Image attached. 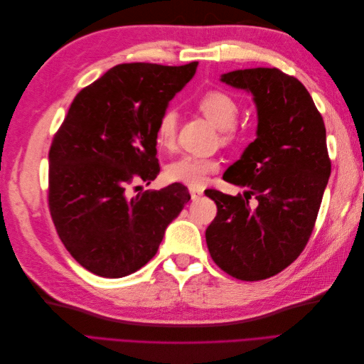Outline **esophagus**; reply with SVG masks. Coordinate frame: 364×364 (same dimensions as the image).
I'll list each match as a JSON object with an SVG mask.
<instances>
[{
  "label": "esophagus",
  "instance_id": "34e87169",
  "mask_svg": "<svg viewBox=\"0 0 364 364\" xmlns=\"http://www.w3.org/2000/svg\"><path fill=\"white\" fill-rule=\"evenodd\" d=\"M190 194H191L193 200H199L200 197L203 196V190L197 188V186H190Z\"/></svg>",
  "mask_w": 364,
  "mask_h": 364
}]
</instances>
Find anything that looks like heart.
<instances>
[{
    "instance_id": "1",
    "label": "heart",
    "mask_w": 364,
    "mask_h": 364,
    "mask_svg": "<svg viewBox=\"0 0 364 364\" xmlns=\"http://www.w3.org/2000/svg\"><path fill=\"white\" fill-rule=\"evenodd\" d=\"M199 111L213 123L222 129V141L230 144L238 138V129L234 126L240 114L238 103L232 95L225 91H208L197 100ZM178 138V114L173 109L164 111L156 124V144L162 150H173ZM220 164L214 158L183 155L171 161L165 167V178L170 182L202 186L209 174L215 173Z\"/></svg>"
}]
</instances>
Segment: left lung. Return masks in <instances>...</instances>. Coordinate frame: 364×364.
I'll return each mask as SVG.
<instances>
[{
  "mask_svg": "<svg viewBox=\"0 0 364 364\" xmlns=\"http://www.w3.org/2000/svg\"><path fill=\"white\" fill-rule=\"evenodd\" d=\"M222 82L253 94L258 130L223 176L247 186L245 197L205 191L217 205L206 245L230 277L261 281L289 267L311 237L331 174L326 130L306 87L278 68L238 70Z\"/></svg>",
  "mask_w": 364,
  "mask_h": 364,
  "instance_id": "obj_1",
  "label": "left lung"
}]
</instances>
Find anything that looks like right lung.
I'll use <instances>...</instances> for the list:
<instances>
[{"instance_id": "obj_1", "label": "right lung", "mask_w": 364, "mask_h": 364, "mask_svg": "<svg viewBox=\"0 0 364 364\" xmlns=\"http://www.w3.org/2000/svg\"><path fill=\"white\" fill-rule=\"evenodd\" d=\"M182 67L121 63L74 97L48 151V208L71 257L103 278H123L156 255L165 228L191 199L171 183L132 196L159 174L156 124L191 80Z\"/></svg>"}]
</instances>
